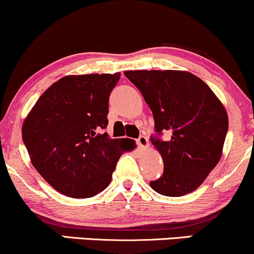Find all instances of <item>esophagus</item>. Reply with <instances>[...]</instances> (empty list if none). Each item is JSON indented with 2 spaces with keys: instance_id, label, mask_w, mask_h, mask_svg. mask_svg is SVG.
<instances>
[{
  "instance_id": "esophagus-1",
  "label": "esophagus",
  "mask_w": 254,
  "mask_h": 254,
  "mask_svg": "<svg viewBox=\"0 0 254 254\" xmlns=\"http://www.w3.org/2000/svg\"><path fill=\"white\" fill-rule=\"evenodd\" d=\"M136 143L139 148H145L148 147V138L145 136H139L138 138L136 139Z\"/></svg>"
}]
</instances>
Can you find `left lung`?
I'll return each instance as SVG.
<instances>
[{
  "label": "left lung",
  "instance_id": "1",
  "mask_svg": "<svg viewBox=\"0 0 254 254\" xmlns=\"http://www.w3.org/2000/svg\"><path fill=\"white\" fill-rule=\"evenodd\" d=\"M149 105L157 136L151 143L164 160V173L150 182L157 193L180 197L194 191L222 155L228 116L204 81L189 71L127 70ZM162 132L170 133L164 141Z\"/></svg>",
  "mask_w": 254,
  "mask_h": 254
}]
</instances>
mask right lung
Listing matches in <instances>:
<instances>
[{"mask_svg":"<svg viewBox=\"0 0 254 254\" xmlns=\"http://www.w3.org/2000/svg\"><path fill=\"white\" fill-rule=\"evenodd\" d=\"M116 74L64 76L49 87L22 124L31 162L55 190L72 198L109 186L119 157L133 149L129 138H110L109 98Z\"/></svg>","mask_w":254,"mask_h":254,"instance_id":"obj_1","label":"right lung"}]
</instances>
